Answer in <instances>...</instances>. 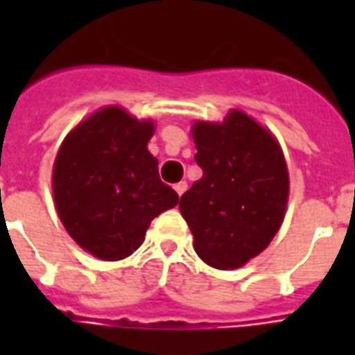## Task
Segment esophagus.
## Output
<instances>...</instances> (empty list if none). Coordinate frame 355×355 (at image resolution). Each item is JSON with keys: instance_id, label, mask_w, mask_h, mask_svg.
<instances>
[{"instance_id": "obj_1", "label": "esophagus", "mask_w": 355, "mask_h": 355, "mask_svg": "<svg viewBox=\"0 0 355 355\" xmlns=\"http://www.w3.org/2000/svg\"><path fill=\"white\" fill-rule=\"evenodd\" d=\"M173 188H175V191H177L178 197H180V195H182L184 191L188 189V184H186V182H177V184H175V186H173Z\"/></svg>"}]
</instances>
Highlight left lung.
<instances>
[{
    "instance_id": "8db88e82",
    "label": "left lung",
    "mask_w": 355,
    "mask_h": 355,
    "mask_svg": "<svg viewBox=\"0 0 355 355\" xmlns=\"http://www.w3.org/2000/svg\"><path fill=\"white\" fill-rule=\"evenodd\" d=\"M202 177L180 197L193 248L214 269H239L269 247L289 199V171L278 139L243 110L191 125Z\"/></svg>"
}]
</instances>
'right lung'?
Returning <instances> with one entry per match:
<instances>
[{
  "label": "right lung",
  "instance_id": "add662e5",
  "mask_svg": "<svg viewBox=\"0 0 355 355\" xmlns=\"http://www.w3.org/2000/svg\"><path fill=\"white\" fill-rule=\"evenodd\" d=\"M153 134V119L108 105L77 123L58 147L51 186L60 223L103 261L138 250L150 221L178 205L147 149Z\"/></svg>",
  "mask_w": 355,
  "mask_h": 355
}]
</instances>
